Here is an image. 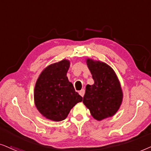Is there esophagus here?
Returning <instances> with one entry per match:
<instances>
[{"label":"esophagus","instance_id":"esophagus-1","mask_svg":"<svg viewBox=\"0 0 151 151\" xmlns=\"http://www.w3.org/2000/svg\"><path fill=\"white\" fill-rule=\"evenodd\" d=\"M79 93L80 95H81V96H82V97H83V95H84V93H85V90H84V89L81 90H80V91L79 92Z\"/></svg>","mask_w":151,"mask_h":151}]
</instances>
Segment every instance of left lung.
Masks as SVG:
<instances>
[{
    "instance_id": "8db88e82",
    "label": "left lung",
    "mask_w": 151,
    "mask_h": 151,
    "mask_svg": "<svg viewBox=\"0 0 151 151\" xmlns=\"http://www.w3.org/2000/svg\"><path fill=\"white\" fill-rule=\"evenodd\" d=\"M94 83L87 85L83 103L94 119L113 116L121 106L123 93L119 80L111 67L101 61L87 59Z\"/></svg>"
}]
</instances>
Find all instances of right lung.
Masks as SVG:
<instances>
[{"label": "right lung", "mask_w": 151, "mask_h": 151, "mask_svg": "<svg viewBox=\"0 0 151 151\" xmlns=\"http://www.w3.org/2000/svg\"><path fill=\"white\" fill-rule=\"evenodd\" d=\"M69 67L70 61L65 59L51 64L43 70L36 83V107L42 115L52 121L65 119L70 110L83 99L68 81Z\"/></svg>", "instance_id": "add662e5"}]
</instances>
